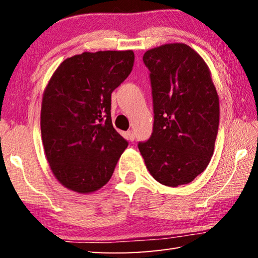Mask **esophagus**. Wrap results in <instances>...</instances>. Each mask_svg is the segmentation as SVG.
Here are the masks:
<instances>
[{
  "label": "esophagus",
  "instance_id": "obj_1",
  "mask_svg": "<svg viewBox=\"0 0 258 258\" xmlns=\"http://www.w3.org/2000/svg\"><path fill=\"white\" fill-rule=\"evenodd\" d=\"M126 137H127V139L130 140V141H134V139H135V134H134L133 131H128V132L126 133Z\"/></svg>",
  "mask_w": 258,
  "mask_h": 258
}]
</instances>
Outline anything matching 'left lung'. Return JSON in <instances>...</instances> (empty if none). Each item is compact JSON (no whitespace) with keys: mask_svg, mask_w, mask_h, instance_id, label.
<instances>
[{"mask_svg":"<svg viewBox=\"0 0 258 258\" xmlns=\"http://www.w3.org/2000/svg\"><path fill=\"white\" fill-rule=\"evenodd\" d=\"M154 131L139 143L148 171L167 186L190 183L211 161L220 121V100L205 60L189 45L148 50Z\"/></svg>","mask_w":258,"mask_h":258,"instance_id":"8db88e82","label":"left lung"}]
</instances>
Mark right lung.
Masks as SVG:
<instances>
[{
	"label": "right lung",
	"mask_w": 258,
	"mask_h": 258,
	"mask_svg": "<svg viewBox=\"0 0 258 258\" xmlns=\"http://www.w3.org/2000/svg\"><path fill=\"white\" fill-rule=\"evenodd\" d=\"M134 52L98 51L59 64L43 93L41 133L54 177L91 194L107 184L127 141L113 128L111 93L132 72Z\"/></svg>",
	"instance_id": "right-lung-1"
}]
</instances>
